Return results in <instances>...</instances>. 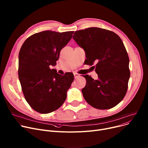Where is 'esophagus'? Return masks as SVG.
<instances>
[{
  "label": "esophagus",
  "mask_w": 148,
  "mask_h": 148,
  "mask_svg": "<svg viewBox=\"0 0 148 148\" xmlns=\"http://www.w3.org/2000/svg\"><path fill=\"white\" fill-rule=\"evenodd\" d=\"M73 74H74L75 78H77V77H80V75H79V74H78V73H74Z\"/></svg>",
  "instance_id": "obj_1"
}]
</instances>
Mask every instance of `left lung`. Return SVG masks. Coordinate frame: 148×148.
Returning <instances> with one entry per match:
<instances>
[{
  "mask_svg": "<svg viewBox=\"0 0 148 148\" xmlns=\"http://www.w3.org/2000/svg\"><path fill=\"white\" fill-rule=\"evenodd\" d=\"M73 39L85 52L84 63L96 64L93 67L97 80L83 75L86 81L82 90L85 100L98 109L115 107L125 97L130 76L129 57L122 40L115 33L98 27L76 31Z\"/></svg>",
  "mask_w": 148,
  "mask_h": 148,
  "instance_id": "8db88e82",
  "label": "left lung"
}]
</instances>
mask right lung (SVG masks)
I'll use <instances>...</instances> for the list:
<instances>
[{
    "instance_id": "obj_1",
    "label": "right lung",
    "mask_w": 148,
    "mask_h": 148,
    "mask_svg": "<svg viewBox=\"0 0 148 148\" xmlns=\"http://www.w3.org/2000/svg\"><path fill=\"white\" fill-rule=\"evenodd\" d=\"M73 32L37 33L26 39L20 49L18 72L22 91L30 107L40 114L54 112L62 106L74 80L71 72L60 75L49 68L56 64L60 51Z\"/></svg>"
}]
</instances>
